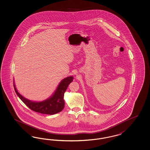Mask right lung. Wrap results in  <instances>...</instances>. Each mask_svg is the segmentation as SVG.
Here are the masks:
<instances>
[{
    "instance_id": "add662e5",
    "label": "right lung",
    "mask_w": 150,
    "mask_h": 150,
    "mask_svg": "<svg viewBox=\"0 0 150 150\" xmlns=\"http://www.w3.org/2000/svg\"><path fill=\"white\" fill-rule=\"evenodd\" d=\"M73 76H69L64 79L59 83L54 93L50 98L38 102L27 100L21 95L17 91L14 83V89L18 97L30 109L40 113L52 115L58 113L63 109L65 105L64 100V93L69 85L73 81Z\"/></svg>"
}]
</instances>
